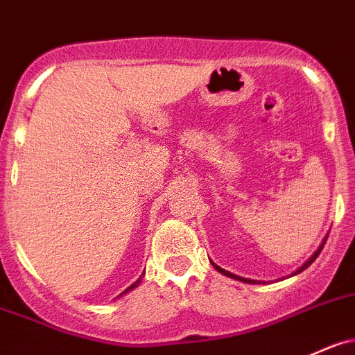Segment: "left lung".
<instances>
[{"instance_id":"left-lung-1","label":"left lung","mask_w":355,"mask_h":355,"mask_svg":"<svg viewBox=\"0 0 355 355\" xmlns=\"http://www.w3.org/2000/svg\"><path fill=\"white\" fill-rule=\"evenodd\" d=\"M325 241H327V237H325V239H323L322 246H320V248H318V249H317V251H315V252H313V254H311V258H310L309 261H306V263H305V264H303V266H302V268H298V270H297V271H295V272H293V275H298V272H302L303 270H306V268H309V266H310V264H311V263H313V261H315V259H317V256H318V254H320V251H322L323 244H325ZM210 263H212V261H210ZM212 266H214V268H216V270H217V271H219V272H222V275H224V276H229V278H232V279H237V282H243V283H251V285H258V283H261V282H258V279H249V278H243V276H237V275H232V272H229V271L222 270V268H220V266H217V264H216V263H212ZM293 275H291V276H293Z\"/></svg>"}]
</instances>
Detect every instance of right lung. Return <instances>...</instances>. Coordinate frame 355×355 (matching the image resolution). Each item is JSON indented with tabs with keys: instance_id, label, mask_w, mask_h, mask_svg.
<instances>
[{
	"instance_id": "1",
	"label": "right lung",
	"mask_w": 355,
	"mask_h": 355,
	"mask_svg": "<svg viewBox=\"0 0 355 355\" xmlns=\"http://www.w3.org/2000/svg\"><path fill=\"white\" fill-rule=\"evenodd\" d=\"M143 275H145V272H143ZM143 275H141V276H139V278H138V279H136V282H135V283H133V285H131V286H128V288H126V290H124V291H123V293H121V295H124V293H128V291H131V290H135V288H136V286H138V285H139V282H141V278H143ZM121 295H119V297H121Z\"/></svg>"
}]
</instances>
